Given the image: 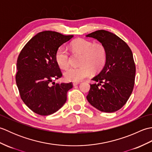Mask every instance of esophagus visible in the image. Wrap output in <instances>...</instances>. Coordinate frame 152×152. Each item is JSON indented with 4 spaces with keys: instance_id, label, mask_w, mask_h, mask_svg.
<instances>
[{
    "instance_id": "1",
    "label": "esophagus",
    "mask_w": 152,
    "mask_h": 152,
    "mask_svg": "<svg viewBox=\"0 0 152 152\" xmlns=\"http://www.w3.org/2000/svg\"><path fill=\"white\" fill-rule=\"evenodd\" d=\"M79 82H73L72 83V84H73V86H78V84H79Z\"/></svg>"
}]
</instances>
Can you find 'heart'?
I'll return each instance as SVG.
<instances>
[{
  "instance_id": "1",
  "label": "heart",
  "mask_w": 152,
  "mask_h": 152,
  "mask_svg": "<svg viewBox=\"0 0 152 152\" xmlns=\"http://www.w3.org/2000/svg\"><path fill=\"white\" fill-rule=\"evenodd\" d=\"M70 47L74 53L83 54L81 66L70 67L64 72L66 81L80 82L89 76L92 69L97 72L101 70L106 63V50L104 45L100 43L93 44L85 39H77L70 44ZM55 59L60 68L66 69L69 66L70 57L67 48L61 46L57 50Z\"/></svg>"
}]
</instances>
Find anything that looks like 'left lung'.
<instances>
[{"mask_svg":"<svg viewBox=\"0 0 152 152\" xmlns=\"http://www.w3.org/2000/svg\"><path fill=\"white\" fill-rule=\"evenodd\" d=\"M104 45L106 61L92 79L87 99L93 107L104 112H114L124 106L133 92L136 67L128 45L117 35L99 30L86 35Z\"/></svg>","mask_w":152,"mask_h":152,"instance_id":"obj_1","label":"left lung"}]
</instances>
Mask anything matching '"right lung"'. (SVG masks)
<instances>
[{
  "label": "right lung",
  "instance_id": "1",
  "mask_svg": "<svg viewBox=\"0 0 152 152\" xmlns=\"http://www.w3.org/2000/svg\"><path fill=\"white\" fill-rule=\"evenodd\" d=\"M73 37L55 31L40 32L25 44L19 55L16 84L22 101L37 114H52L66 101L67 91L73 86L71 82H53L62 76L55 55L61 45Z\"/></svg>",
  "mask_w": 152,
  "mask_h": 152
}]
</instances>
